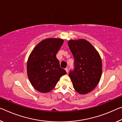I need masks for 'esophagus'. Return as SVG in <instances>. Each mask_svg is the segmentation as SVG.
<instances>
[{
	"instance_id": "34e87169",
	"label": "esophagus",
	"mask_w": 122,
	"mask_h": 122,
	"mask_svg": "<svg viewBox=\"0 0 122 122\" xmlns=\"http://www.w3.org/2000/svg\"><path fill=\"white\" fill-rule=\"evenodd\" d=\"M65 70H66V72H67V73H68V69L67 68H65Z\"/></svg>"
}]
</instances>
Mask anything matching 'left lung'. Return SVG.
Listing matches in <instances>:
<instances>
[{"label":"left lung","mask_w":122,"mask_h":122,"mask_svg":"<svg viewBox=\"0 0 122 122\" xmlns=\"http://www.w3.org/2000/svg\"><path fill=\"white\" fill-rule=\"evenodd\" d=\"M74 56V69L69 73L73 87L81 94L91 92L99 83L102 73V62L99 53L84 39L68 42Z\"/></svg>","instance_id":"1"}]
</instances>
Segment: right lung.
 <instances>
[{
	"instance_id": "1",
	"label": "right lung",
	"mask_w": 122,
	"mask_h": 122,
	"mask_svg": "<svg viewBox=\"0 0 122 122\" xmlns=\"http://www.w3.org/2000/svg\"><path fill=\"white\" fill-rule=\"evenodd\" d=\"M61 38H47L37 44L29 56L27 74L32 86L42 93L55 87L60 77L66 74L56 57L63 43Z\"/></svg>"
}]
</instances>
